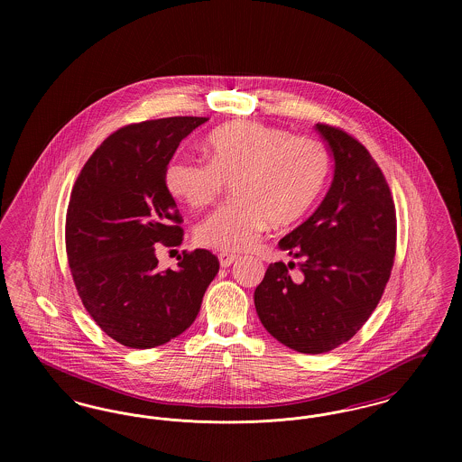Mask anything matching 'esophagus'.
<instances>
[{
  "instance_id": "esophagus-1",
  "label": "esophagus",
  "mask_w": 462,
  "mask_h": 462,
  "mask_svg": "<svg viewBox=\"0 0 462 462\" xmlns=\"http://www.w3.org/2000/svg\"><path fill=\"white\" fill-rule=\"evenodd\" d=\"M218 258H220L221 268H228L230 264L239 260V256H236V254H228V253H221Z\"/></svg>"
}]
</instances>
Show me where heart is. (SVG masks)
<instances>
[{"label":"heart","mask_w":462,"mask_h":462,"mask_svg":"<svg viewBox=\"0 0 462 462\" xmlns=\"http://www.w3.org/2000/svg\"><path fill=\"white\" fill-rule=\"evenodd\" d=\"M208 161L175 157L164 170L166 190L192 209L220 196L232 181L234 202L199 223V245L221 253L254 247L268 221L286 226L303 218L324 192L330 154L315 138L253 121H236L206 140Z\"/></svg>","instance_id":"heart-1"}]
</instances>
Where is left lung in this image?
I'll return each mask as SVG.
<instances>
[{
    "mask_svg": "<svg viewBox=\"0 0 462 462\" xmlns=\"http://www.w3.org/2000/svg\"><path fill=\"white\" fill-rule=\"evenodd\" d=\"M334 178L315 213L279 241L296 264L272 263L254 291L258 317L300 353L330 352L367 322L388 284L396 249L395 204L373 155L352 134L315 125Z\"/></svg>",
    "mask_w": 462,
    "mask_h": 462,
    "instance_id": "left-lung-1",
    "label": "left lung"
}]
</instances>
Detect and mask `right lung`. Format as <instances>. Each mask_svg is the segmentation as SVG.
Masks as SVG:
<instances>
[{
  "label": "right lung",
  "instance_id": "1",
  "mask_svg": "<svg viewBox=\"0 0 462 462\" xmlns=\"http://www.w3.org/2000/svg\"><path fill=\"white\" fill-rule=\"evenodd\" d=\"M208 117L128 125L91 154L67 208L66 249L78 294L97 326L117 343L147 350L192 326L220 270L206 251H183L178 270L159 272L155 245L183 241L181 217L164 170L180 142Z\"/></svg>",
  "mask_w": 462,
  "mask_h": 462
}]
</instances>
